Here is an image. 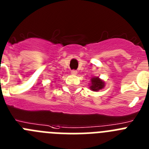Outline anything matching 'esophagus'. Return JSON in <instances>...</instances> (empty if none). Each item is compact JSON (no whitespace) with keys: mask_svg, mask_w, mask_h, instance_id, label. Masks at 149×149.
<instances>
[{"mask_svg":"<svg viewBox=\"0 0 149 149\" xmlns=\"http://www.w3.org/2000/svg\"><path fill=\"white\" fill-rule=\"evenodd\" d=\"M71 73H72V74H76L77 73V72L76 70H72L71 71Z\"/></svg>","mask_w":149,"mask_h":149,"instance_id":"1","label":"esophagus"}]
</instances>
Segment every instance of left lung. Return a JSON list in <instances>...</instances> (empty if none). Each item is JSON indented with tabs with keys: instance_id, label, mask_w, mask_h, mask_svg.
<instances>
[{
	"instance_id": "obj_1",
	"label": "left lung",
	"mask_w": 149,
	"mask_h": 149,
	"mask_svg": "<svg viewBox=\"0 0 149 149\" xmlns=\"http://www.w3.org/2000/svg\"><path fill=\"white\" fill-rule=\"evenodd\" d=\"M91 82H92V84L90 86V89L93 91H98L104 86V83L100 80L98 77H93L91 80Z\"/></svg>"
}]
</instances>
